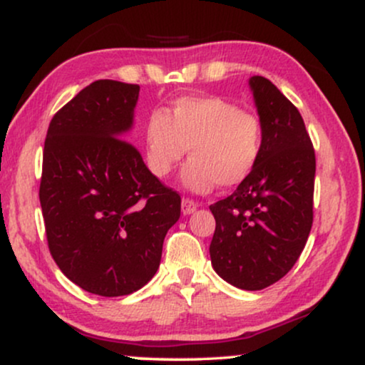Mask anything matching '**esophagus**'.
I'll use <instances>...</instances> for the list:
<instances>
[{"label":"esophagus","instance_id":"1","mask_svg":"<svg viewBox=\"0 0 365 365\" xmlns=\"http://www.w3.org/2000/svg\"><path fill=\"white\" fill-rule=\"evenodd\" d=\"M197 207H198L197 202L190 200V198H183V200H182V212H183V215L193 214V212L197 210Z\"/></svg>","mask_w":365,"mask_h":365}]
</instances>
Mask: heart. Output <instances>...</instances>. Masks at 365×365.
I'll return each mask as SVG.
<instances>
[{
	"mask_svg": "<svg viewBox=\"0 0 365 365\" xmlns=\"http://www.w3.org/2000/svg\"><path fill=\"white\" fill-rule=\"evenodd\" d=\"M150 172L165 178L190 150L182 170L188 190L210 192L242 183L259 163L264 145L261 118L217 96H185L165 113L153 110L143 129Z\"/></svg>",
	"mask_w": 365,
	"mask_h": 365,
	"instance_id": "b5f03b06",
	"label": "heart"
}]
</instances>
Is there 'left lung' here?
<instances>
[{"label":"left lung","instance_id":"8db88e82","mask_svg":"<svg viewBox=\"0 0 365 365\" xmlns=\"http://www.w3.org/2000/svg\"><path fill=\"white\" fill-rule=\"evenodd\" d=\"M264 126L259 163L232 195L210 205L212 267L247 292L279 281L305 247L313 224L315 151L302 114L273 82L249 79Z\"/></svg>","mask_w":365,"mask_h":365}]
</instances>
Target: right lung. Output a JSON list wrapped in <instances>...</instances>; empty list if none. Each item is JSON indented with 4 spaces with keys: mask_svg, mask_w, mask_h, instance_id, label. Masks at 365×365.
Segmentation results:
<instances>
[{
    "mask_svg": "<svg viewBox=\"0 0 365 365\" xmlns=\"http://www.w3.org/2000/svg\"><path fill=\"white\" fill-rule=\"evenodd\" d=\"M140 86L96 81L50 121L40 205L50 255L86 292L123 297L158 271L180 195L165 187L124 138Z\"/></svg>",
    "mask_w": 365,
    "mask_h": 365,
    "instance_id": "1",
    "label": "right lung"
}]
</instances>
